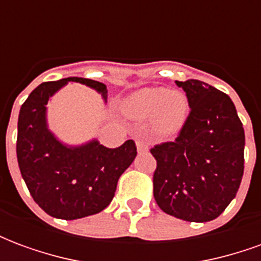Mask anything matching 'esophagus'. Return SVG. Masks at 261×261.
<instances>
[{
  "label": "esophagus",
  "mask_w": 261,
  "mask_h": 261,
  "mask_svg": "<svg viewBox=\"0 0 261 261\" xmlns=\"http://www.w3.org/2000/svg\"><path fill=\"white\" fill-rule=\"evenodd\" d=\"M136 145H137V151H138V152H140V153H141V152H147V151H148L147 144H145V142H144V141H140V140H138V141L136 142Z\"/></svg>",
  "instance_id": "1"
}]
</instances>
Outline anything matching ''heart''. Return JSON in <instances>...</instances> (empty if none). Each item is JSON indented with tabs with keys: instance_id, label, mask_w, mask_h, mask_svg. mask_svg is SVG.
<instances>
[{
	"instance_id": "1",
	"label": "heart",
	"mask_w": 261,
	"mask_h": 261,
	"mask_svg": "<svg viewBox=\"0 0 261 261\" xmlns=\"http://www.w3.org/2000/svg\"><path fill=\"white\" fill-rule=\"evenodd\" d=\"M121 112L128 119L144 121L151 117L153 134L169 138L179 134L189 119V102L179 91L142 88L123 99Z\"/></svg>"
}]
</instances>
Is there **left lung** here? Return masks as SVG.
I'll use <instances>...</instances> for the list:
<instances>
[{"label": "left lung", "mask_w": 261, "mask_h": 261, "mask_svg": "<svg viewBox=\"0 0 261 261\" xmlns=\"http://www.w3.org/2000/svg\"><path fill=\"white\" fill-rule=\"evenodd\" d=\"M176 85L192 112L173 142L151 149L156 159L153 197L164 213L208 222L235 198L243 176L245 131L228 95L197 80Z\"/></svg>", "instance_id": "8db88e82"}]
</instances>
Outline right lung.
<instances>
[{"instance_id": "1", "label": "right lung", "mask_w": 261, "mask_h": 261, "mask_svg": "<svg viewBox=\"0 0 261 261\" xmlns=\"http://www.w3.org/2000/svg\"><path fill=\"white\" fill-rule=\"evenodd\" d=\"M68 82H80L108 102L102 82L78 76L44 82L22 105L18 119L16 156L33 200L44 213L60 219H78L103 211L112 202L120 176L137 156L133 140L117 148L96 138L71 145L48 127L47 103Z\"/></svg>"}]
</instances>
